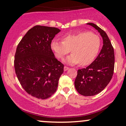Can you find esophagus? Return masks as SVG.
Returning <instances> with one entry per match:
<instances>
[{"mask_svg":"<svg viewBox=\"0 0 126 126\" xmlns=\"http://www.w3.org/2000/svg\"><path fill=\"white\" fill-rule=\"evenodd\" d=\"M69 67H67V66H64V71H67V70H69Z\"/></svg>","mask_w":126,"mask_h":126,"instance_id":"obj_1","label":"esophagus"}]
</instances>
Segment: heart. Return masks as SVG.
Listing matches in <instances>:
<instances>
[{"label": "heart", "mask_w": 126, "mask_h": 126, "mask_svg": "<svg viewBox=\"0 0 126 126\" xmlns=\"http://www.w3.org/2000/svg\"><path fill=\"white\" fill-rule=\"evenodd\" d=\"M62 40L63 42L53 40L51 48L59 59H63L71 50L73 54L63 60L67 64L80 63L83 66H86L91 64L100 49L101 40L99 36L89 32L67 34Z\"/></svg>", "instance_id": "obj_1"}]
</instances>
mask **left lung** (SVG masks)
Returning <instances> with one entry per match:
<instances>
[{"mask_svg":"<svg viewBox=\"0 0 126 126\" xmlns=\"http://www.w3.org/2000/svg\"><path fill=\"white\" fill-rule=\"evenodd\" d=\"M98 31L103 46L100 53L90 65L78 70L75 80L77 91L83 96H94L101 92L110 82L114 73V51L106 32L93 23H87Z\"/></svg>","mask_w":126,"mask_h":126,"instance_id":"obj_1","label":"left lung"}]
</instances>
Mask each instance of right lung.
I'll return each mask as SVG.
<instances>
[{"label":"right lung","instance_id":"1","mask_svg":"<svg viewBox=\"0 0 126 126\" xmlns=\"http://www.w3.org/2000/svg\"><path fill=\"white\" fill-rule=\"evenodd\" d=\"M60 30L36 25L28 30L16 48L14 67L19 81L27 93L47 99L57 90L64 65L56 59L51 43Z\"/></svg>","mask_w":126,"mask_h":126}]
</instances>
